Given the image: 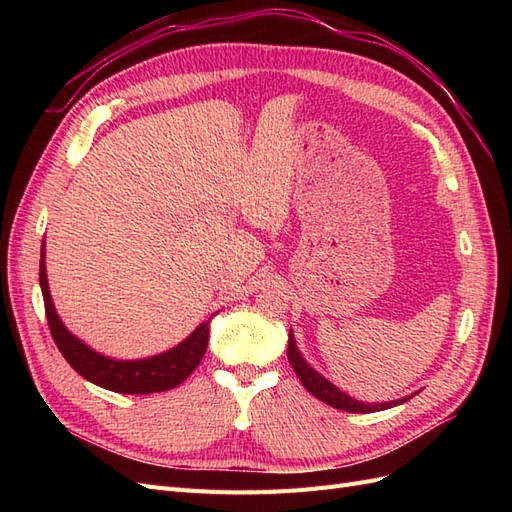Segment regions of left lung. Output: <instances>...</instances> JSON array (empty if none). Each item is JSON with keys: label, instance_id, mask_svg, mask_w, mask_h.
Instances as JSON below:
<instances>
[{"label": "left lung", "instance_id": "1", "mask_svg": "<svg viewBox=\"0 0 512 512\" xmlns=\"http://www.w3.org/2000/svg\"><path fill=\"white\" fill-rule=\"evenodd\" d=\"M288 361H290L294 374H297V378L301 380V384L305 386V389L312 393L316 399L324 401V404H329L331 408H337V410L356 412V414L380 412V410L404 404V401H408L412 397L410 395V397H401V399H395V401H386V404H363V401L346 395L344 391H339L333 382H329L327 378L320 376L318 371L303 359V354L299 352L297 342H294L292 329L288 333Z\"/></svg>", "mask_w": 512, "mask_h": 512}]
</instances>
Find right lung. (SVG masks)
<instances>
[{
  "mask_svg": "<svg viewBox=\"0 0 512 512\" xmlns=\"http://www.w3.org/2000/svg\"><path fill=\"white\" fill-rule=\"evenodd\" d=\"M44 241L40 252V288L44 299V312L49 320V329L55 339L59 352L70 367L81 374L85 380L94 382L102 389L123 393V395H149L160 393L179 386L185 378L203 361L209 344V322L198 324L196 331L185 337L175 348H170L162 354L149 356V359L138 361H117L111 356H104L83 344L79 337L72 335L66 324L59 320L57 309L51 299L49 280H46V262H44Z\"/></svg>",
  "mask_w": 512,
  "mask_h": 512,
  "instance_id": "right-lung-1",
  "label": "right lung"
}]
</instances>
